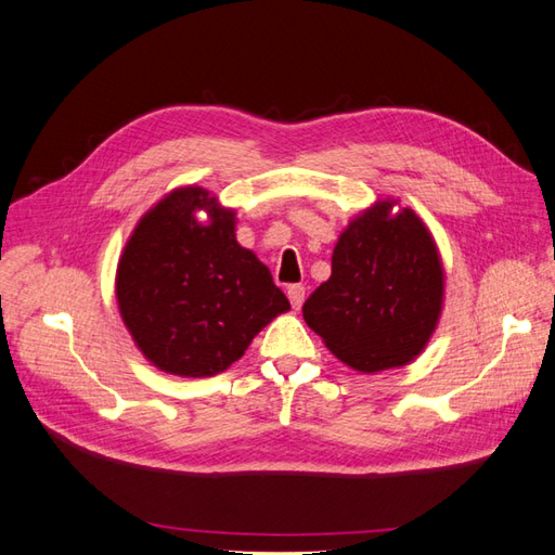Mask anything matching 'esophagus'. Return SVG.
<instances>
[{
    "instance_id": "1",
    "label": "esophagus",
    "mask_w": 555,
    "mask_h": 555,
    "mask_svg": "<svg viewBox=\"0 0 555 555\" xmlns=\"http://www.w3.org/2000/svg\"><path fill=\"white\" fill-rule=\"evenodd\" d=\"M288 300L295 309L302 307V302H305V286H302V283H293V286H288Z\"/></svg>"
}]
</instances>
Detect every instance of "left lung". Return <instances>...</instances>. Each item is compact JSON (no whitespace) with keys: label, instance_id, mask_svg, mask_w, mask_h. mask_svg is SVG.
Masks as SVG:
<instances>
[{"label":"left lung","instance_id":"8db88e82","mask_svg":"<svg viewBox=\"0 0 555 555\" xmlns=\"http://www.w3.org/2000/svg\"><path fill=\"white\" fill-rule=\"evenodd\" d=\"M444 274L430 231L414 210L380 201L343 231L331 279L302 305L307 326L347 366H404L442 312Z\"/></svg>","mask_w":555,"mask_h":555}]
</instances>
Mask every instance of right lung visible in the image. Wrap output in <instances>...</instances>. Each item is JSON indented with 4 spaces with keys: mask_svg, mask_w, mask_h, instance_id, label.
I'll list each match as a JSON object with an SVG mask.
<instances>
[{
    "mask_svg": "<svg viewBox=\"0 0 555 555\" xmlns=\"http://www.w3.org/2000/svg\"><path fill=\"white\" fill-rule=\"evenodd\" d=\"M196 209H208L201 225ZM234 212L208 191L177 189L141 217L118 264L125 326L160 371L205 378L224 371L291 302L269 269L238 246Z\"/></svg>",
    "mask_w": 555,
    "mask_h": 555,
    "instance_id": "obj_1",
    "label": "right lung"
}]
</instances>
